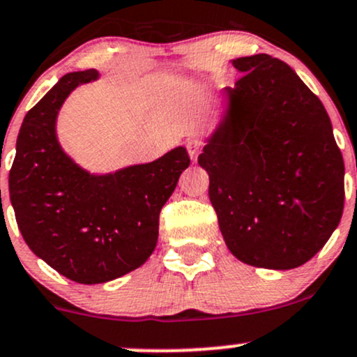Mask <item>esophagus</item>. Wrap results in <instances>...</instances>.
Here are the masks:
<instances>
[{
	"label": "esophagus",
	"instance_id": "1",
	"mask_svg": "<svg viewBox=\"0 0 357 357\" xmlns=\"http://www.w3.org/2000/svg\"><path fill=\"white\" fill-rule=\"evenodd\" d=\"M202 146H204V143H202L201 139H197V137H190V139H187V149H189V155L192 160L197 158Z\"/></svg>",
	"mask_w": 357,
	"mask_h": 357
}]
</instances>
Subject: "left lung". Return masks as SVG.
<instances>
[{
  "label": "left lung",
  "mask_w": 357,
  "mask_h": 357,
  "mask_svg": "<svg viewBox=\"0 0 357 357\" xmlns=\"http://www.w3.org/2000/svg\"><path fill=\"white\" fill-rule=\"evenodd\" d=\"M223 124L199 155L226 247L241 262L294 269L344 211V160L318 97L269 54L238 57Z\"/></svg>",
  "instance_id": "1"
}]
</instances>
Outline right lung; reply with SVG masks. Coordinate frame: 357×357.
Here are the masks:
<instances>
[{
  "instance_id": "right-lung-1",
  "label": "right lung",
  "mask_w": 357,
  "mask_h": 357,
  "mask_svg": "<svg viewBox=\"0 0 357 357\" xmlns=\"http://www.w3.org/2000/svg\"><path fill=\"white\" fill-rule=\"evenodd\" d=\"M95 70L68 73L26 112L10 170L18 229L37 257L79 284H100L143 266L158 241L160 211L190 165L185 148L156 162L95 175L71 162L56 117Z\"/></svg>"
}]
</instances>
